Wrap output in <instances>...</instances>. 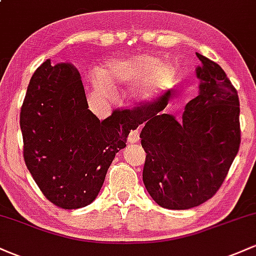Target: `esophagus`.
<instances>
[{"instance_id": "esophagus-1", "label": "esophagus", "mask_w": 256, "mask_h": 256, "mask_svg": "<svg viewBox=\"0 0 256 256\" xmlns=\"http://www.w3.org/2000/svg\"><path fill=\"white\" fill-rule=\"evenodd\" d=\"M128 140L130 143H134V142H137V140H140V131L132 130L130 132V134H128Z\"/></svg>"}]
</instances>
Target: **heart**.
I'll use <instances>...</instances> for the list:
<instances>
[{
  "label": "heart",
  "instance_id": "obj_1",
  "mask_svg": "<svg viewBox=\"0 0 256 256\" xmlns=\"http://www.w3.org/2000/svg\"><path fill=\"white\" fill-rule=\"evenodd\" d=\"M138 78L136 94L140 98L149 100L170 85L173 79L171 67L161 64L158 58L149 54L137 55L122 60H110L102 70H94L91 74L94 92L101 98H110L113 85Z\"/></svg>",
  "mask_w": 256,
  "mask_h": 256
}]
</instances>
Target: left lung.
Returning <instances> with one entry per match:
<instances>
[{"label": "left lung", "mask_w": 256, "mask_h": 256, "mask_svg": "<svg viewBox=\"0 0 256 256\" xmlns=\"http://www.w3.org/2000/svg\"><path fill=\"white\" fill-rule=\"evenodd\" d=\"M196 74L200 94L182 119L160 113L168 95L120 110L143 124V183L158 206L189 210L212 198L224 183L240 144V100L222 67L204 55Z\"/></svg>", "instance_id": "1"}]
</instances>
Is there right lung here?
Wrapping results in <instances>:
<instances>
[{"label":"right lung","mask_w":256,"mask_h":256,"mask_svg":"<svg viewBox=\"0 0 256 256\" xmlns=\"http://www.w3.org/2000/svg\"><path fill=\"white\" fill-rule=\"evenodd\" d=\"M88 108L77 70L46 60L32 76L20 110L26 167L46 200L62 210L96 198L114 156L138 126L119 108L102 122Z\"/></svg>","instance_id":"right-lung-1"}]
</instances>
